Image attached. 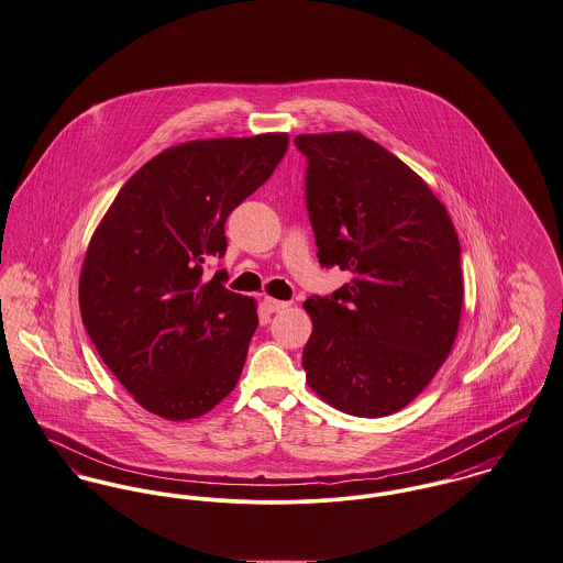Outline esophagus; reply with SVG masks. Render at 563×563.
I'll list each match as a JSON object with an SVG mask.
<instances>
[{
	"label": "esophagus",
	"instance_id": "1",
	"mask_svg": "<svg viewBox=\"0 0 563 563\" xmlns=\"http://www.w3.org/2000/svg\"><path fill=\"white\" fill-rule=\"evenodd\" d=\"M288 306H290L288 301H277V299H271V297L264 299V307H266V311H271V313L282 311V309H286Z\"/></svg>",
	"mask_w": 563,
	"mask_h": 563
}]
</instances>
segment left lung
<instances>
[{
  "label": "left lung",
  "mask_w": 563,
  "mask_h": 563,
  "mask_svg": "<svg viewBox=\"0 0 563 563\" xmlns=\"http://www.w3.org/2000/svg\"><path fill=\"white\" fill-rule=\"evenodd\" d=\"M320 266L353 279L309 297V387L355 417L405 409L450 355L462 309L461 243L445 206L361 133L299 135Z\"/></svg>",
  "instance_id": "1"
}]
</instances>
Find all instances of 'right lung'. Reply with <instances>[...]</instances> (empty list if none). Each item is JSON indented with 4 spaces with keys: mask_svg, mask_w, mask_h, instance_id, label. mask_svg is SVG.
Here are the masks:
<instances>
[{
    "mask_svg": "<svg viewBox=\"0 0 563 563\" xmlns=\"http://www.w3.org/2000/svg\"><path fill=\"white\" fill-rule=\"evenodd\" d=\"M286 133L187 142L140 167L97 228L79 279L84 327L124 389L158 417L183 421L239 383L256 306L230 292L228 214L262 187Z\"/></svg>",
    "mask_w": 563,
    "mask_h": 563,
    "instance_id": "1",
    "label": "right lung"
}]
</instances>
